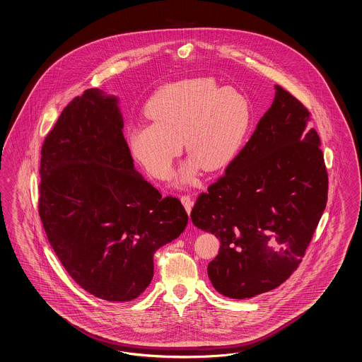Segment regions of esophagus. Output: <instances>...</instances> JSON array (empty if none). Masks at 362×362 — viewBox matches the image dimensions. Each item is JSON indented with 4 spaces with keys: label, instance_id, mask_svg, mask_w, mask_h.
<instances>
[{
    "label": "esophagus",
    "instance_id": "esophagus-1",
    "mask_svg": "<svg viewBox=\"0 0 362 362\" xmlns=\"http://www.w3.org/2000/svg\"><path fill=\"white\" fill-rule=\"evenodd\" d=\"M180 202L183 204V206H185V212L191 213L192 211V206H194V200H192V197L191 196H188V194H183L182 197H180Z\"/></svg>",
    "mask_w": 362,
    "mask_h": 362
}]
</instances>
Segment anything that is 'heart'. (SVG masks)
<instances>
[{
    "label": "heart",
    "mask_w": 362,
    "mask_h": 362,
    "mask_svg": "<svg viewBox=\"0 0 362 362\" xmlns=\"http://www.w3.org/2000/svg\"><path fill=\"white\" fill-rule=\"evenodd\" d=\"M150 123L127 132L133 159L151 177L168 179L182 151L189 158L177 174L179 185H191L203 166L217 171L238 154L252 122L246 94L220 86L209 77L187 78L159 88L145 107Z\"/></svg>",
    "instance_id": "obj_1"
}]
</instances>
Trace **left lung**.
Segmentation results:
<instances>
[{
  "label": "left lung",
  "instance_id": "obj_1",
  "mask_svg": "<svg viewBox=\"0 0 362 362\" xmlns=\"http://www.w3.org/2000/svg\"><path fill=\"white\" fill-rule=\"evenodd\" d=\"M272 106L191 220L220 239L213 288L234 300L272 291L300 265L326 209L328 177L310 112L274 85Z\"/></svg>",
  "mask_w": 362,
  "mask_h": 362
}]
</instances>
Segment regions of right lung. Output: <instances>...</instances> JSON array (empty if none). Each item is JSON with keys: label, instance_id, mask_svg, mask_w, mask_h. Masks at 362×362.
Wrapping results in <instances>:
<instances>
[{"label": "right lung", "instance_id": "obj_1", "mask_svg": "<svg viewBox=\"0 0 362 362\" xmlns=\"http://www.w3.org/2000/svg\"><path fill=\"white\" fill-rule=\"evenodd\" d=\"M119 98L88 88L45 137L39 214L71 279L99 300L127 302L149 286L153 256L188 216L133 165Z\"/></svg>", "mask_w": 362, "mask_h": 362}]
</instances>
